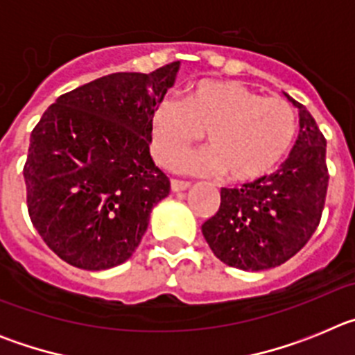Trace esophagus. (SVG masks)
Instances as JSON below:
<instances>
[{
  "instance_id": "esophagus-1",
  "label": "esophagus",
  "mask_w": 355,
  "mask_h": 355,
  "mask_svg": "<svg viewBox=\"0 0 355 355\" xmlns=\"http://www.w3.org/2000/svg\"><path fill=\"white\" fill-rule=\"evenodd\" d=\"M171 188H172V192H184V190L190 188V183H187V181H180V180H172Z\"/></svg>"
}]
</instances>
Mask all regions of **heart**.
I'll return each mask as SVG.
<instances>
[{
    "mask_svg": "<svg viewBox=\"0 0 355 355\" xmlns=\"http://www.w3.org/2000/svg\"><path fill=\"white\" fill-rule=\"evenodd\" d=\"M208 133L211 147L175 167L197 175L249 183L283 162L297 135L293 106L234 81H199L184 101L167 97L150 117V149L171 167Z\"/></svg>",
    "mask_w": 355,
    "mask_h": 355,
    "instance_id": "1",
    "label": "heart"
}]
</instances>
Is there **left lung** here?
Wrapping results in <instances>:
<instances>
[{"mask_svg": "<svg viewBox=\"0 0 355 355\" xmlns=\"http://www.w3.org/2000/svg\"><path fill=\"white\" fill-rule=\"evenodd\" d=\"M284 96L299 110L300 124L286 162L241 188H222L220 208L202 224L213 254L240 270L283 265L309 241L324 211L327 142L306 106Z\"/></svg>", "mask_w": 355, "mask_h": 355, "instance_id": "8db88e82", "label": "left lung"}]
</instances>
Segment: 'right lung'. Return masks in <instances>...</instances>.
<instances>
[{
  "label": "right lung",
  "instance_id": "right-lung-1",
  "mask_svg": "<svg viewBox=\"0 0 355 355\" xmlns=\"http://www.w3.org/2000/svg\"><path fill=\"white\" fill-rule=\"evenodd\" d=\"M180 62L114 72L64 94L30 137L24 165L31 224L69 265L106 270L131 258L171 181L149 153L150 117Z\"/></svg>",
  "mask_w": 355,
  "mask_h": 355
}]
</instances>
